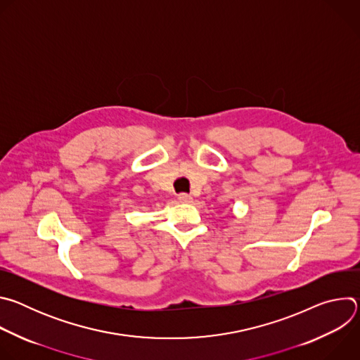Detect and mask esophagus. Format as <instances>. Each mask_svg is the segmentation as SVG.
I'll list each match as a JSON object with an SVG mask.
<instances>
[{
    "mask_svg": "<svg viewBox=\"0 0 360 360\" xmlns=\"http://www.w3.org/2000/svg\"><path fill=\"white\" fill-rule=\"evenodd\" d=\"M178 200L182 202V203H189V202H192V196L188 195V193H179Z\"/></svg>",
    "mask_w": 360,
    "mask_h": 360,
    "instance_id": "1",
    "label": "esophagus"
}]
</instances>
